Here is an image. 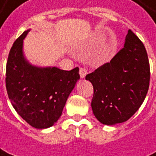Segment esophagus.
I'll return each instance as SVG.
<instances>
[{
    "mask_svg": "<svg viewBox=\"0 0 156 156\" xmlns=\"http://www.w3.org/2000/svg\"><path fill=\"white\" fill-rule=\"evenodd\" d=\"M88 73V69L85 67H80L79 69V74H80V77L81 78H84L86 76V74Z\"/></svg>",
    "mask_w": 156,
    "mask_h": 156,
    "instance_id": "1",
    "label": "esophagus"
}]
</instances>
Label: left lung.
<instances>
[{
    "label": "left lung",
    "instance_id": "obj_1",
    "mask_svg": "<svg viewBox=\"0 0 156 156\" xmlns=\"http://www.w3.org/2000/svg\"><path fill=\"white\" fill-rule=\"evenodd\" d=\"M85 78L93 85L91 108L101 123L115 125L128 120L149 90L150 69L144 43L129 30L122 49Z\"/></svg>",
    "mask_w": 156,
    "mask_h": 156
}]
</instances>
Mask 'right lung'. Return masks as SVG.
Here are the masks:
<instances>
[{
  "mask_svg": "<svg viewBox=\"0 0 156 156\" xmlns=\"http://www.w3.org/2000/svg\"><path fill=\"white\" fill-rule=\"evenodd\" d=\"M12 46L6 67V88L16 112L31 126L45 129L59 119L65 104L80 76L78 67L64 71L29 64L23 55V40Z\"/></svg>",
  "mask_w": 156,
  "mask_h": 156,
  "instance_id": "obj_1",
  "label": "right lung"
}]
</instances>
